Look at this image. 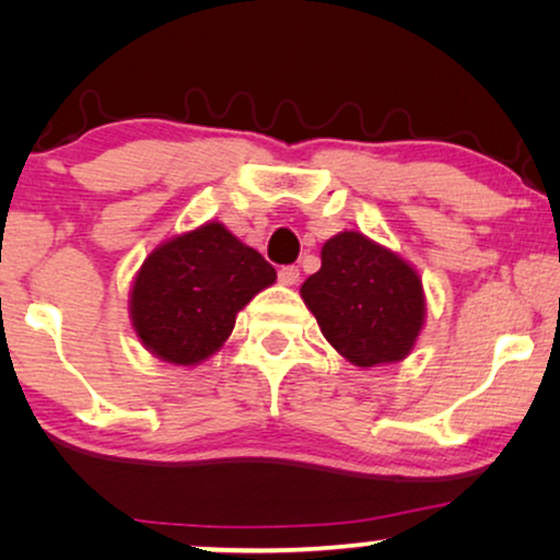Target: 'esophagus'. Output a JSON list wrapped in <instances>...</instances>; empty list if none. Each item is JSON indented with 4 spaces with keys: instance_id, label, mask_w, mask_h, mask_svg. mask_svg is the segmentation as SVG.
<instances>
[{
    "instance_id": "1",
    "label": "esophagus",
    "mask_w": 560,
    "mask_h": 560,
    "mask_svg": "<svg viewBox=\"0 0 560 560\" xmlns=\"http://www.w3.org/2000/svg\"><path fill=\"white\" fill-rule=\"evenodd\" d=\"M278 278L282 285H288V288L298 285V280H301V270H298V267H280Z\"/></svg>"
}]
</instances>
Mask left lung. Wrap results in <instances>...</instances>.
Masks as SVG:
<instances>
[{
    "label": "left lung",
    "instance_id": "obj_1",
    "mask_svg": "<svg viewBox=\"0 0 560 560\" xmlns=\"http://www.w3.org/2000/svg\"><path fill=\"white\" fill-rule=\"evenodd\" d=\"M320 334L362 370L402 362L425 326L423 280L408 259L362 232L320 249V270L301 285Z\"/></svg>",
    "mask_w": 560,
    "mask_h": 560
}]
</instances>
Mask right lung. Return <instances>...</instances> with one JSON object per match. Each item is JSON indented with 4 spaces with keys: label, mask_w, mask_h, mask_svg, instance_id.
I'll return each mask as SVG.
<instances>
[{
    "label": "right lung",
    "mask_w": 560,
    "mask_h": 560,
    "mask_svg": "<svg viewBox=\"0 0 560 560\" xmlns=\"http://www.w3.org/2000/svg\"><path fill=\"white\" fill-rule=\"evenodd\" d=\"M275 280L257 249L206 221L144 257L129 288V320L152 357L196 366L224 347L236 313Z\"/></svg>",
    "instance_id": "1"
}]
</instances>
